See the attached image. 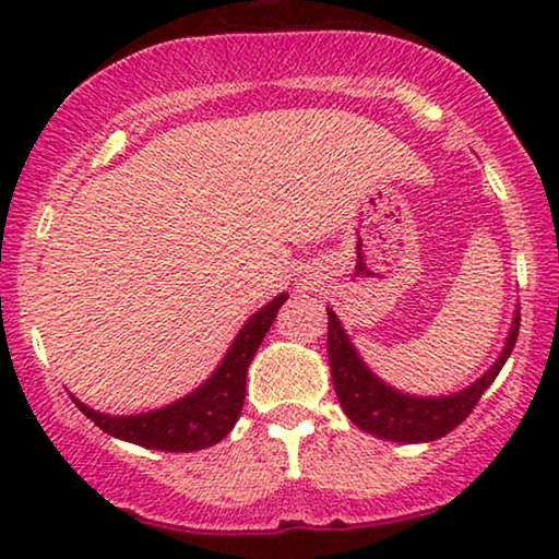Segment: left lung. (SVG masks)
I'll list each match as a JSON object with an SVG mask.
<instances>
[{
    "label": "left lung",
    "instance_id": "8db88e82",
    "mask_svg": "<svg viewBox=\"0 0 559 559\" xmlns=\"http://www.w3.org/2000/svg\"><path fill=\"white\" fill-rule=\"evenodd\" d=\"M519 335V312L501 356L478 381L448 396H415L389 386L361 361L354 343L343 331L341 320L328 308V361L333 389L346 417L373 438L392 442H430L455 430L476 409L480 394L493 384L501 366L514 350Z\"/></svg>",
    "mask_w": 559,
    "mask_h": 559
}]
</instances>
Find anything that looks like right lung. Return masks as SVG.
<instances>
[{
  "mask_svg": "<svg viewBox=\"0 0 559 559\" xmlns=\"http://www.w3.org/2000/svg\"><path fill=\"white\" fill-rule=\"evenodd\" d=\"M285 300L287 293H282L262 310H257L236 335L224 361L218 364L209 381L167 407L142 412V415L111 417L86 407L73 394L71 400L96 427H102L111 438L134 442V445L165 450V453H193V450L216 445L234 430L236 419L241 415L249 364Z\"/></svg>",
  "mask_w": 559,
  "mask_h": 559,
  "instance_id": "obj_1",
  "label": "right lung"
}]
</instances>
